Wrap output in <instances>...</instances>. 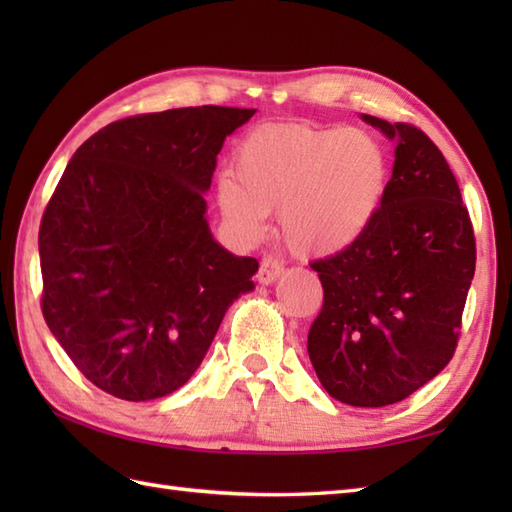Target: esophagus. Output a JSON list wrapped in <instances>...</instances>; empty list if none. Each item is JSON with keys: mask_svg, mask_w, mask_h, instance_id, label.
<instances>
[{"mask_svg": "<svg viewBox=\"0 0 512 512\" xmlns=\"http://www.w3.org/2000/svg\"><path fill=\"white\" fill-rule=\"evenodd\" d=\"M281 270H284V264H281L277 257L264 255L262 262H259V270H257L259 284H266V286L273 284V281L281 275Z\"/></svg>", "mask_w": 512, "mask_h": 512, "instance_id": "1", "label": "esophagus"}]
</instances>
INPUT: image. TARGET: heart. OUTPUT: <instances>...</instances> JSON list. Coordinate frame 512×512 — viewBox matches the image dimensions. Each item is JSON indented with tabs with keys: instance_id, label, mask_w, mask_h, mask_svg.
Returning a JSON list of instances; mask_svg holds the SVG:
<instances>
[{
	"instance_id": "heart-1",
	"label": "heart",
	"mask_w": 512,
	"mask_h": 512,
	"mask_svg": "<svg viewBox=\"0 0 512 512\" xmlns=\"http://www.w3.org/2000/svg\"><path fill=\"white\" fill-rule=\"evenodd\" d=\"M235 178L217 184L222 213L244 235L279 211L281 237L303 257L336 255L361 237L383 200L387 160L365 129L264 125L246 134Z\"/></svg>"
}]
</instances>
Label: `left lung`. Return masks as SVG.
<instances>
[{
  "instance_id": "1",
  "label": "left lung",
  "mask_w": 512,
  "mask_h": 512,
  "mask_svg": "<svg viewBox=\"0 0 512 512\" xmlns=\"http://www.w3.org/2000/svg\"><path fill=\"white\" fill-rule=\"evenodd\" d=\"M363 118L398 140L394 171L367 231L310 264L323 306L308 354L332 398L385 407L427 385L453 358L475 275V235L436 143L411 123Z\"/></svg>"
}]
</instances>
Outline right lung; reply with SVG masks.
I'll use <instances>...</instances> for the list:
<instances>
[{
  "label": "right lung",
  "instance_id": "add662e5",
  "mask_svg": "<svg viewBox=\"0 0 512 512\" xmlns=\"http://www.w3.org/2000/svg\"><path fill=\"white\" fill-rule=\"evenodd\" d=\"M255 110L180 107L110 123L74 151L39 226L41 312L76 369L154 400L198 369L228 306L253 290L206 224L224 138Z\"/></svg>",
  "mask_w": 512,
  "mask_h": 512
}]
</instances>
